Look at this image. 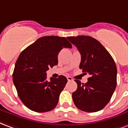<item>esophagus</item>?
I'll return each instance as SVG.
<instances>
[{"label": "esophagus", "mask_w": 128, "mask_h": 128, "mask_svg": "<svg viewBox=\"0 0 128 128\" xmlns=\"http://www.w3.org/2000/svg\"><path fill=\"white\" fill-rule=\"evenodd\" d=\"M67 79H68V81H72V80H73V78H72L71 76H68V77H67Z\"/></svg>", "instance_id": "esophagus-1"}]
</instances>
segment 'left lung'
<instances>
[{
	"instance_id": "8db88e82",
	"label": "left lung",
	"mask_w": 128,
	"mask_h": 128,
	"mask_svg": "<svg viewBox=\"0 0 128 128\" xmlns=\"http://www.w3.org/2000/svg\"><path fill=\"white\" fill-rule=\"evenodd\" d=\"M68 39L80 53V69L91 76L85 84L75 80L78 88L72 94L74 103L82 111H99L108 103L116 88V64L106 48L93 37L79 35Z\"/></svg>"
}]
</instances>
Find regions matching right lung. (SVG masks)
<instances>
[{"label": "right lung", "instance_id": "1", "mask_svg": "<svg viewBox=\"0 0 128 128\" xmlns=\"http://www.w3.org/2000/svg\"><path fill=\"white\" fill-rule=\"evenodd\" d=\"M63 48H72L65 37L39 38L20 53L15 65L13 81L18 95L28 108L45 112L54 108L68 80L64 76L46 80V72L58 64V54Z\"/></svg>", "mask_w": 128, "mask_h": 128}]
</instances>
